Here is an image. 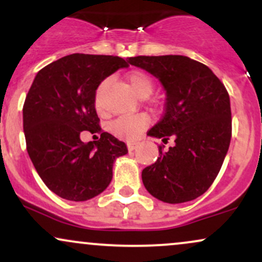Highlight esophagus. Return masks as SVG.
I'll return each instance as SVG.
<instances>
[{
  "instance_id": "esophagus-1",
  "label": "esophagus",
  "mask_w": 262,
  "mask_h": 262,
  "mask_svg": "<svg viewBox=\"0 0 262 262\" xmlns=\"http://www.w3.org/2000/svg\"><path fill=\"white\" fill-rule=\"evenodd\" d=\"M137 144H134V143H128V150L129 151H134L135 149H137Z\"/></svg>"
}]
</instances>
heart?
Returning a JSON list of instances; mask_svg holds the SVG:
<instances>
[{"label":"heart","mask_w":262,"mask_h":262,"mask_svg":"<svg viewBox=\"0 0 262 262\" xmlns=\"http://www.w3.org/2000/svg\"><path fill=\"white\" fill-rule=\"evenodd\" d=\"M107 81L100 83L95 93V106L97 111L102 110V96ZM127 82L138 97H148L152 91V81L146 74L141 71H132L127 75ZM149 124V119L143 114H135V116H123L117 118L111 124V132L117 137L123 138L127 140H137Z\"/></svg>","instance_id":"b5f03b06"}]
</instances>
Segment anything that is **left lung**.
I'll return each mask as SVG.
<instances>
[{
    "instance_id": "obj_1",
    "label": "left lung",
    "mask_w": 262,
    "mask_h": 262,
    "mask_svg": "<svg viewBox=\"0 0 262 262\" xmlns=\"http://www.w3.org/2000/svg\"><path fill=\"white\" fill-rule=\"evenodd\" d=\"M166 91L162 118L148 135L175 144L159 146L155 164L141 179L151 196L176 204L196 200L210 187L229 149L231 112L228 91L208 66L182 55L135 56Z\"/></svg>"
}]
</instances>
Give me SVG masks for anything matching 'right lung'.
<instances>
[{"label":"right lung","instance_id":"obj_1","mask_svg":"<svg viewBox=\"0 0 262 262\" xmlns=\"http://www.w3.org/2000/svg\"><path fill=\"white\" fill-rule=\"evenodd\" d=\"M128 66L119 56L71 54L45 66L33 81L23 106L27 151L59 197L82 202L98 196L112 181L113 162L128 152L123 141L102 132L95 108L100 83ZM85 130L100 139L83 143Z\"/></svg>","mask_w":262,"mask_h":262}]
</instances>
